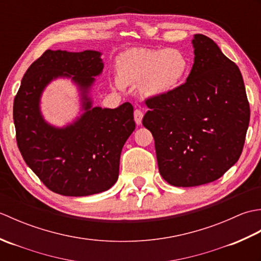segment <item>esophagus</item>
<instances>
[{"mask_svg":"<svg viewBox=\"0 0 261 261\" xmlns=\"http://www.w3.org/2000/svg\"><path fill=\"white\" fill-rule=\"evenodd\" d=\"M134 116H135V121L136 123L138 125H140L142 123V118H143V113L141 112L140 110H135V113H134Z\"/></svg>","mask_w":261,"mask_h":261,"instance_id":"esophagus-1","label":"esophagus"}]
</instances>
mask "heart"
<instances>
[{"mask_svg": "<svg viewBox=\"0 0 261 261\" xmlns=\"http://www.w3.org/2000/svg\"><path fill=\"white\" fill-rule=\"evenodd\" d=\"M190 69V59L178 48H134L118 57L113 86L140 85L146 95L162 97L176 91Z\"/></svg>", "mask_w": 261, "mask_h": 261, "instance_id": "1", "label": "heart"}]
</instances>
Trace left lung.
I'll return each mask as SVG.
<instances>
[{"label": "left lung", "mask_w": 261, "mask_h": 261, "mask_svg": "<svg viewBox=\"0 0 261 261\" xmlns=\"http://www.w3.org/2000/svg\"><path fill=\"white\" fill-rule=\"evenodd\" d=\"M194 64L185 84L146 101L142 124L153 136L159 173L192 187L220 178L239 160L250 120L238 66L208 37L194 35Z\"/></svg>", "instance_id": "left-lung-1"}]
</instances>
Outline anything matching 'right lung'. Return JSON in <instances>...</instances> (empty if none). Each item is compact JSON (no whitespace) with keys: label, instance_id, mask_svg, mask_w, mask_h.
Segmentation results:
<instances>
[{"label":"right lung","instance_id":"obj_1","mask_svg":"<svg viewBox=\"0 0 261 261\" xmlns=\"http://www.w3.org/2000/svg\"><path fill=\"white\" fill-rule=\"evenodd\" d=\"M102 53L47 50L23 76L13 103L16 142L25 164L49 190L64 196L108 191L119 177L120 156L136 129L134 107H93L95 77L102 74ZM68 78L77 87L81 113L56 127L41 112V96L51 81Z\"/></svg>","mask_w":261,"mask_h":261}]
</instances>
